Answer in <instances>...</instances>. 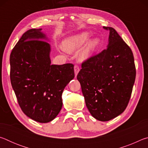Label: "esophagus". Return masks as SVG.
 <instances>
[{"label":"esophagus","instance_id":"34e87169","mask_svg":"<svg viewBox=\"0 0 148 148\" xmlns=\"http://www.w3.org/2000/svg\"><path fill=\"white\" fill-rule=\"evenodd\" d=\"M79 71V68L77 65H75L74 66V73H75V76H77V74Z\"/></svg>","mask_w":148,"mask_h":148}]
</instances>
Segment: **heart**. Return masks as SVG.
I'll return each instance as SVG.
<instances>
[{
  "mask_svg": "<svg viewBox=\"0 0 148 148\" xmlns=\"http://www.w3.org/2000/svg\"><path fill=\"white\" fill-rule=\"evenodd\" d=\"M89 37V34L86 32L69 37L62 42V48L65 51L73 53L84 45L77 53V57L79 61H86L91 57L100 44V40L98 38H93L88 41Z\"/></svg>",
  "mask_w": 148,
  "mask_h": 148,
  "instance_id": "1",
  "label": "heart"
}]
</instances>
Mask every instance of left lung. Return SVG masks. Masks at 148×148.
<instances>
[{"label": "left lung", "instance_id": "1", "mask_svg": "<svg viewBox=\"0 0 148 148\" xmlns=\"http://www.w3.org/2000/svg\"><path fill=\"white\" fill-rule=\"evenodd\" d=\"M107 48L82 64L77 76L86 104L95 119L108 121L124 112L131 98L136 68L131 48L112 27Z\"/></svg>", "mask_w": 148, "mask_h": 148}]
</instances>
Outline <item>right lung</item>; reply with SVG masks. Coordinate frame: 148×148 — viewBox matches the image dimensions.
<instances>
[{
	"label": "right lung",
	"mask_w": 148,
	"mask_h": 148,
	"mask_svg": "<svg viewBox=\"0 0 148 148\" xmlns=\"http://www.w3.org/2000/svg\"><path fill=\"white\" fill-rule=\"evenodd\" d=\"M47 40L42 29H30L10 57L11 84L19 106L27 117L39 123H48L59 114L62 92L74 77L72 64H51Z\"/></svg>",
	"instance_id": "obj_1"
}]
</instances>
